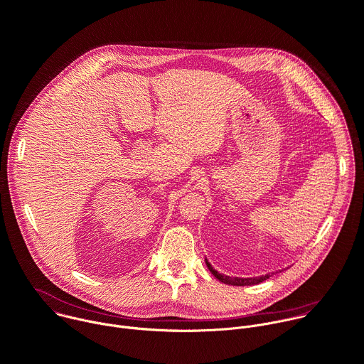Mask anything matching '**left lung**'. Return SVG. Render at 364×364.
Masks as SVG:
<instances>
[{
	"instance_id": "1",
	"label": "left lung",
	"mask_w": 364,
	"mask_h": 364,
	"mask_svg": "<svg viewBox=\"0 0 364 364\" xmlns=\"http://www.w3.org/2000/svg\"><path fill=\"white\" fill-rule=\"evenodd\" d=\"M205 264L208 267V270L211 272V274L221 283L224 284H228V286H256V284H260L263 283L264 280H267L269 277H272L273 274L276 273H269V274H264V276H259V277H230V276H224L221 273H218L215 269H213V266L208 263V260L205 259Z\"/></svg>"
}]
</instances>
